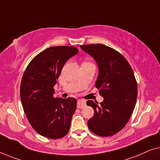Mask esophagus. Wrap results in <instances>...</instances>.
Returning a JSON list of instances; mask_svg holds the SVG:
<instances>
[{
	"instance_id": "34e87169",
	"label": "esophagus",
	"mask_w": 160,
	"mask_h": 160,
	"mask_svg": "<svg viewBox=\"0 0 160 160\" xmlns=\"http://www.w3.org/2000/svg\"><path fill=\"white\" fill-rule=\"evenodd\" d=\"M86 105V103H85V101L82 100V99H79L78 101V109H82L84 108Z\"/></svg>"
}]
</instances>
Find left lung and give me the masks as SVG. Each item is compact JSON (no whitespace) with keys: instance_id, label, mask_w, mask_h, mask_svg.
<instances>
[{"instance_id":"left-lung-1","label":"left lung","mask_w":160,"mask_h":160,"mask_svg":"<svg viewBox=\"0 0 160 160\" xmlns=\"http://www.w3.org/2000/svg\"><path fill=\"white\" fill-rule=\"evenodd\" d=\"M80 48L97 62L99 74L96 87L103 97L100 104L87 101L94 109L88 126L97 136H113L126 125L136 106L138 88L133 71L126 58L109 46L98 43Z\"/></svg>"}]
</instances>
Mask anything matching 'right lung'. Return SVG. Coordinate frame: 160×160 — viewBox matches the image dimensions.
<instances>
[{
  "label": "right lung",
  "mask_w": 160,
  "mask_h": 160,
  "mask_svg": "<svg viewBox=\"0 0 160 160\" xmlns=\"http://www.w3.org/2000/svg\"><path fill=\"white\" fill-rule=\"evenodd\" d=\"M78 52L74 46H53L32 58L22 76L20 97L31 126L46 138L66 136L76 108L74 98H55L53 86L67 60Z\"/></svg>",
  "instance_id": "right-lung-1"
}]
</instances>
